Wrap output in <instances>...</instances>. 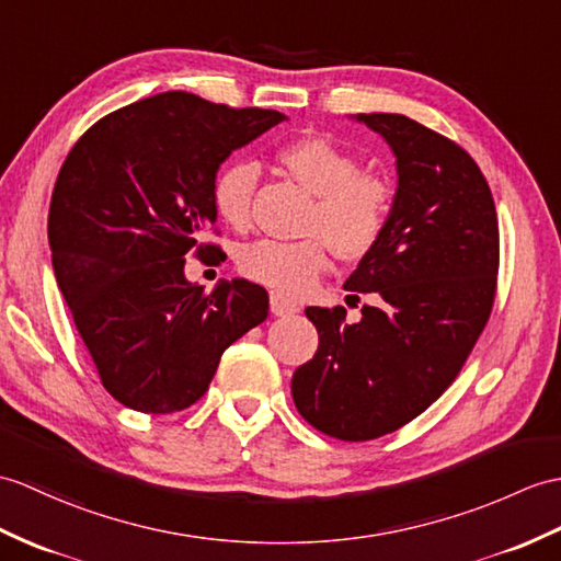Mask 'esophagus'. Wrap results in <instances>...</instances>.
Segmentation results:
<instances>
[{"label": "esophagus", "instance_id": "esophagus-1", "mask_svg": "<svg viewBox=\"0 0 561 561\" xmlns=\"http://www.w3.org/2000/svg\"><path fill=\"white\" fill-rule=\"evenodd\" d=\"M270 310H272V316L286 318V316H294V312L298 310V306L291 301V298H286L282 294H272L270 296Z\"/></svg>", "mask_w": 561, "mask_h": 561}]
</instances>
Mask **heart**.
I'll return each instance as SVG.
<instances>
[{"instance_id":"b5f03b06","label":"heart","mask_w":561,"mask_h":561,"mask_svg":"<svg viewBox=\"0 0 561 561\" xmlns=\"http://www.w3.org/2000/svg\"><path fill=\"white\" fill-rule=\"evenodd\" d=\"M277 162L316 203L306 215L301 241L260 239L243 245L239 272L251 282L298 296L308 291L330 267V249L342 260L368 255L385 237L394 210V181L382 172L363 169L354 152L324 136H304L277 150ZM257 167L237 160L221 167L213 181L217 217L233 229L251 225Z\"/></svg>"}]
</instances>
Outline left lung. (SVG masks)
<instances>
[{
	"label": "left lung",
	"instance_id": "1",
	"mask_svg": "<svg viewBox=\"0 0 561 561\" xmlns=\"http://www.w3.org/2000/svg\"><path fill=\"white\" fill-rule=\"evenodd\" d=\"M397 154L385 237L344 289L370 294L358 322L306 308L318 354L294 373L298 413L320 433L368 442L411 423L457 380L490 320L500 225L488 181L459 142L403 114H360Z\"/></svg>",
	"mask_w": 561,
	"mask_h": 561
}]
</instances>
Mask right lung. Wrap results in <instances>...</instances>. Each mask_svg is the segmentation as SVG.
Segmentation results:
<instances>
[{
    "label": "right lung",
    "mask_w": 561,
    "mask_h": 561,
    "mask_svg": "<svg viewBox=\"0 0 561 561\" xmlns=\"http://www.w3.org/2000/svg\"><path fill=\"white\" fill-rule=\"evenodd\" d=\"M284 114L160 93L110 112L76 140L51 191L57 284L100 382L124 407L164 415L210 387L225 348L267 318L263 286L207 294L186 257L217 263L213 181L231 150Z\"/></svg>",
    "instance_id": "1"
}]
</instances>
